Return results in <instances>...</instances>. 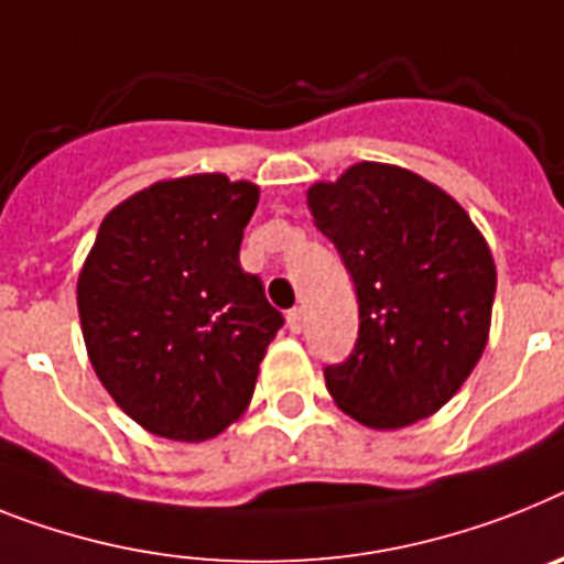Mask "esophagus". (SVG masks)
<instances>
[{
    "mask_svg": "<svg viewBox=\"0 0 564 564\" xmlns=\"http://www.w3.org/2000/svg\"><path fill=\"white\" fill-rule=\"evenodd\" d=\"M304 310L301 306H295V310H290V315H286V324H290L292 333H301L304 329Z\"/></svg>",
    "mask_w": 564,
    "mask_h": 564,
    "instance_id": "esophagus-1",
    "label": "esophagus"
}]
</instances>
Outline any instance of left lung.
<instances>
[{"mask_svg": "<svg viewBox=\"0 0 564 564\" xmlns=\"http://www.w3.org/2000/svg\"><path fill=\"white\" fill-rule=\"evenodd\" d=\"M358 295V340L326 367L335 404L372 430L442 410L485 352L496 263L451 194L401 165L355 163L306 192Z\"/></svg>", "mask_w": 564, "mask_h": 564, "instance_id": "obj_1", "label": "left lung"}]
</instances>
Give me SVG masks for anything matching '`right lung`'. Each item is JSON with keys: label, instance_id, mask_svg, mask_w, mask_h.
<instances>
[{"label": "right lung", "instance_id": "obj_1", "mask_svg": "<svg viewBox=\"0 0 564 564\" xmlns=\"http://www.w3.org/2000/svg\"><path fill=\"white\" fill-rule=\"evenodd\" d=\"M260 188L226 174L163 180L113 206L77 281L91 367L126 415L174 442H206L252 401L283 315L240 240Z\"/></svg>", "mask_w": 564, "mask_h": 564}]
</instances>
